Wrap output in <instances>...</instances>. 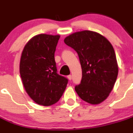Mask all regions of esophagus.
I'll use <instances>...</instances> for the list:
<instances>
[{"mask_svg":"<svg viewBox=\"0 0 133 133\" xmlns=\"http://www.w3.org/2000/svg\"><path fill=\"white\" fill-rule=\"evenodd\" d=\"M68 78L69 79V80H72V76L71 75L68 76Z\"/></svg>","mask_w":133,"mask_h":133,"instance_id":"1","label":"esophagus"}]
</instances>
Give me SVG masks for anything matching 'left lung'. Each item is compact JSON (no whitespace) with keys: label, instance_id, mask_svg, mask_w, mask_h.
I'll return each instance as SVG.
<instances>
[{"label":"left lung","instance_id":"1","mask_svg":"<svg viewBox=\"0 0 133 133\" xmlns=\"http://www.w3.org/2000/svg\"><path fill=\"white\" fill-rule=\"evenodd\" d=\"M64 42L76 51L82 68V80L76 92L86 102L99 104L109 96L118 76L113 46L103 36L89 30L72 34Z\"/></svg>","mask_w":133,"mask_h":133}]
</instances>
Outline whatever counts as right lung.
Returning a JSON list of instances; mask_svg holds the SVG:
<instances>
[{"label": "right lung", "instance_id": "1", "mask_svg": "<svg viewBox=\"0 0 133 133\" xmlns=\"http://www.w3.org/2000/svg\"><path fill=\"white\" fill-rule=\"evenodd\" d=\"M59 35L41 34L23 48L19 72L23 87L37 104L49 106L59 100L68 80L57 73L55 52Z\"/></svg>", "mask_w": 133, "mask_h": 133}]
</instances>
